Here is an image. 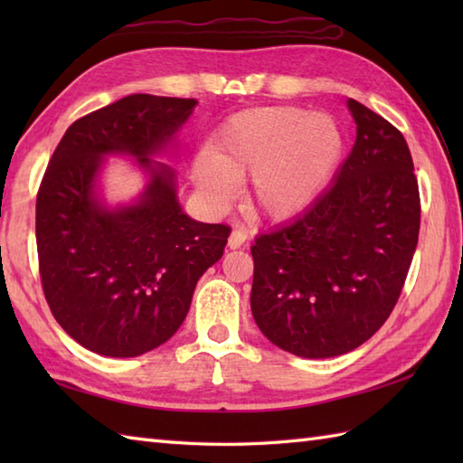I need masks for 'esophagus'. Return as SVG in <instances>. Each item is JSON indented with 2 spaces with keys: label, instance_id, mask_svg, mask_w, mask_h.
I'll use <instances>...</instances> for the list:
<instances>
[{
  "label": "esophagus",
  "instance_id": "esophagus-1",
  "mask_svg": "<svg viewBox=\"0 0 463 463\" xmlns=\"http://www.w3.org/2000/svg\"><path fill=\"white\" fill-rule=\"evenodd\" d=\"M247 241H249L247 229H242V226H234V231L231 232V237H229V247L231 249H241Z\"/></svg>",
  "mask_w": 463,
  "mask_h": 463
}]
</instances>
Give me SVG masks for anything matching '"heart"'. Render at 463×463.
Returning a JSON list of instances; mask_svg holds the SVG:
<instances>
[{"label": "heart", "instance_id": "heart-1", "mask_svg": "<svg viewBox=\"0 0 463 463\" xmlns=\"http://www.w3.org/2000/svg\"><path fill=\"white\" fill-rule=\"evenodd\" d=\"M342 155V133L326 115L297 107H260L232 115L193 166V179L214 206L229 204L242 179L269 219L302 211L326 186Z\"/></svg>", "mask_w": 463, "mask_h": 463}]
</instances>
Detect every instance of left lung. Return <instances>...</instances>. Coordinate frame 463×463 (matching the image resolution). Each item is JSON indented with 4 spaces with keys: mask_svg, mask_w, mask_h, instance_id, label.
Returning a JSON list of instances; mask_svg holds the SVG:
<instances>
[{
    "mask_svg": "<svg viewBox=\"0 0 463 463\" xmlns=\"http://www.w3.org/2000/svg\"><path fill=\"white\" fill-rule=\"evenodd\" d=\"M356 143L336 179L297 219L250 247L260 332L302 358L340 356L372 338L404 288L420 232V191L394 125L350 99Z\"/></svg>",
    "mask_w": 463,
    "mask_h": 463,
    "instance_id": "8db88e82",
    "label": "left lung"
}]
</instances>
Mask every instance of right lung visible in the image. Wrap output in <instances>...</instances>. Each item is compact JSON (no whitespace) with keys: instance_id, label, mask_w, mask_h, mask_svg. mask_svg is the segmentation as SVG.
I'll return each mask as SVG.
<instances>
[{"instance_id":"add662e5","label":"right lung","mask_w":463,"mask_h":463,"mask_svg":"<svg viewBox=\"0 0 463 463\" xmlns=\"http://www.w3.org/2000/svg\"><path fill=\"white\" fill-rule=\"evenodd\" d=\"M196 99L137 93L77 119L37 191L39 277L69 336L103 356H139L179 330L196 280L222 257L229 224L189 219L175 175L146 156L189 119ZM129 152L154 173L137 205L107 212L92 196L103 154Z\"/></svg>"}]
</instances>
